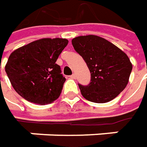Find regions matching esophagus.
Returning a JSON list of instances; mask_svg holds the SVG:
<instances>
[{
    "instance_id": "esophagus-1",
    "label": "esophagus",
    "mask_w": 147,
    "mask_h": 147,
    "mask_svg": "<svg viewBox=\"0 0 147 147\" xmlns=\"http://www.w3.org/2000/svg\"><path fill=\"white\" fill-rule=\"evenodd\" d=\"M70 78H71V79H75V78H76V75H75V74H72L71 76H70Z\"/></svg>"
}]
</instances>
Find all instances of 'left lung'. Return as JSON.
Listing matches in <instances>:
<instances>
[{
  "label": "left lung",
  "mask_w": 147,
  "mask_h": 147,
  "mask_svg": "<svg viewBox=\"0 0 147 147\" xmlns=\"http://www.w3.org/2000/svg\"><path fill=\"white\" fill-rule=\"evenodd\" d=\"M71 42L91 75L88 86L78 85L82 96L99 104L116 98L127 85L132 69L127 54L112 42L96 35L79 36Z\"/></svg>",
  "instance_id": "obj_1"
}]
</instances>
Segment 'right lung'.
Returning <instances> with one entry per match:
<instances>
[{
	"label": "right lung",
	"mask_w": 147,
	"mask_h": 147,
	"mask_svg": "<svg viewBox=\"0 0 147 147\" xmlns=\"http://www.w3.org/2000/svg\"><path fill=\"white\" fill-rule=\"evenodd\" d=\"M67 44L66 38H42L15 50L5 68L16 92L41 105L57 99L66 78L56 61Z\"/></svg>",
	"instance_id": "add662e5"
}]
</instances>
